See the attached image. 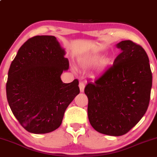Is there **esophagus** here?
I'll return each instance as SVG.
<instances>
[{"label":"esophagus","instance_id":"34e87169","mask_svg":"<svg viewBox=\"0 0 157 157\" xmlns=\"http://www.w3.org/2000/svg\"><path fill=\"white\" fill-rule=\"evenodd\" d=\"M79 87H80V92H83L84 89H85V83H84V82H80V83H79Z\"/></svg>","mask_w":157,"mask_h":157}]
</instances>
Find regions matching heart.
<instances>
[{"mask_svg":"<svg viewBox=\"0 0 157 157\" xmlns=\"http://www.w3.org/2000/svg\"><path fill=\"white\" fill-rule=\"evenodd\" d=\"M100 54H91L86 55L80 60V65L82 68H91L96 66L98 63V71L100 72H104L112 64V61L109 57H104Z\"/></svg>","mask_w":157,"mask_h":157,"instance_id":"1","label":"heart"}]
</instances>
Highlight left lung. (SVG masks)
I'll return each mask as SVG.
<instances>
[{
  "label": "left lung",
  "instance_id": "obj_1",
  "mask_svg": "<svg viewBox=\"0 0 157 157\" xmlns=\"http://www.w3.org/2000/svg\"><path fill=\"white\" fill-rule=\"evenodd\" d=\"M121 53L113 66L85 88L88 117L94 128L122 136L141 120L149 105L152 73L144 48L131 40L117 44Z\"/></svg>",
  "mask_w": 157,
  "mask_h": 157
}]
</instances>
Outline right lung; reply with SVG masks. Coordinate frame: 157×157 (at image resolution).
<instances>
[{
    "instance_id": "1",
    "label": "right lung",
    "mask_w": 157,
    "mask_h": 157,
    "mask_svg": "<svg viewBox=\"0 0 157 157\" xmlns=\"http://www.w3.org/2000/svg\"><path fill=\"white\" fill-rule=\"evenodd\" d=\"M65 50L55 36H35L11 63L6 97L14 116L27 131L46 134L60 127L66 109L80 93L77 79L63 83L68 69Z\"/></svg>"
}]
</instances>
